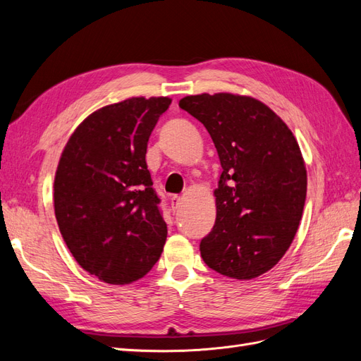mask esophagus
Listing matches in <instances>:
<instances>
[{
    "mask_svg": "<svg viewBox=\"0 0 361 361\" xmlns=\"http://www.w3.org/2000/svg\"><path fill=\"white\" fill-rule=\"evenodd\" d=\"M170 203H171L173 209H178V206L180 204V197H179V195H173V197L170 199Z\"/></svg>",
    "mask_w": 361,
    "mask_h": 361,
    "instance_id": "obj_1",
    "label": "esophagus"
}]
</instances>
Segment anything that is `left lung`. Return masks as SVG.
I'll use <instances>...</instances> for the list:
<instances>
[{
	"instance_id": "left-lung-1",
	"label": "left lung",
	"mask_w": 361,
	"mask_h": 361,
	"mask_svg": "<svg viewBox=\"0 0 361 361\" xmlns=\"http://www.w3.org/2000/svg\"><path fill=\"white\" fill-rule=\"evenodd\" d=\"M179 106L207 129L223 169L215 224L200 243L204 264L231 279L259 277L285 256L300 226L307 171L297 140L250 96L203 93Z\"/></svg>"
}]
</instances>
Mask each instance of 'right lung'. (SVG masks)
Listing matches in <instances>:
<instances>
[{
  "mask_svg": "<svg viewBox=\"0 0 361 361\" xmlns=\"http://www.w3.org/2000/svg\"><path fill=\"white\" fill-rule=\"evenodd\" d=\"M169 97H130L75 129L54 180V209L75 260L110 285L145 277L166 244L167 224L152 188L147 141Z\"/></svg>",
  "mask_w": 361,
  "mask_h": 361,
  "instance_id": "obj_1",
  "label": "right lung"
}]
</instances>
